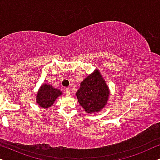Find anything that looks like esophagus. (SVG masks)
<instances>
[{
    "mask_svg": "<svg viewBox=\"0 0 160 160\" xmlns=\"http://www.w3.org/2000/svg\"><path fill=\"white\" fill-rule=\"evenodd\" d=\"M70 88H65V93L67 94V95H70Z\"/></svg>",
    "mask_w": 160,
    "mask_h": 160,
    "instance_id": "34e87169",
    "label": "esophagus"
}]
</instances>
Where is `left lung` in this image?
<instances>
[{"label":"left lung","mask_w":160,"mask_h":160,"mask_svg":"<svg viewBox=\"0 0 160 160\" xmlns=\"http://www.w3.org/2000/svg\"><path fill=\"white\" fill-rule=\"evenodd\" d=\"M109 94V88L98 70L81 82L76 92L78 102L88 113L101 111L107 103Z\"/></svg>","instance_id":"1"}]
</instances>
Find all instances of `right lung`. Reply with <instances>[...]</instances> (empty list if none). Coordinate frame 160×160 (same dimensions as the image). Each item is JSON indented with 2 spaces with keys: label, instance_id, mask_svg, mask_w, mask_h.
<instances>
[{
  "label": "right lung",
  "instance_id": "1",
  "mask_svg": "<svg viewBox=\"0 0 160 160\" xmlns=\"http://www.w3.org/2000/svg\"><path fill=\"white\" fill-rule=\"evenodd\" d=\"M62 94L59 89H56L49 84H43L37 95V103L42 108H47L52 106L57 97Z\"/></svg>",
  "mask_w": 160,
  "mask_h": 160
}]
</instances>
